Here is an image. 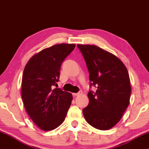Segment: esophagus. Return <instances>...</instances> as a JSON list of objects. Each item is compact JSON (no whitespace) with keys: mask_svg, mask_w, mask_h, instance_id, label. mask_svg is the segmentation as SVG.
<instances>
[{"mask_svg":"<svg viewBox=\"0 0 149 149\" xmlns=\"http://www.w3.org/2000/svg\"><path fill=\"white\" fill-rule=\"evenodd\" d=\"M80 94H82V92H79V93H73V96H78V95H80Z\"/></svg>","mask_w":149,"mask_h":149,"instance_id":"34e87169","label":"esophagus"}]
</instances>
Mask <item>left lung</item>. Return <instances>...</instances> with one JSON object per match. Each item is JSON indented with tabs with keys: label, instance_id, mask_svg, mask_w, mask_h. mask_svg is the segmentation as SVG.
Returning a JSON list of instances; mask_svg holds the SVG:
<instances>
[{
	"label": "left lung",
	"instance_id": "obj_1",
	"mask_svg": "<svg viewBox=\"0 0 149 149\" xmlns=\"http://www.w3.org/2000/svg\"><path fill=\"white\" fill-rule=\"evenodd\" d=\"M89 72L95 92L88 93V106L83 110L86 121L100 130L116 126L130 102L131 83L127 67L120 58L95 45H77Z\"/></svg>",
	"mask_w": 149,
	"mask_h": 149
}]
</instances>
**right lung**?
Listing matches in <instances>:
<instances>
[{"instance_id": "obj_1", "label": "right lung", "mask_w": 149, "mask_h": 149, "mask_svg": "<svg viewBox=\"0 0 149 149\" xmlns=\"http://www.w3.org/2000/svg\"><path fill=\"white\" fill-rule=\"evenodd\" d=\"M75 44L55 45L33 55L24 67L21 95L26 111L42 131H52L65 121L72 94L54 88L58 86L63 62Z\"/></svg>"}]
</instances>
